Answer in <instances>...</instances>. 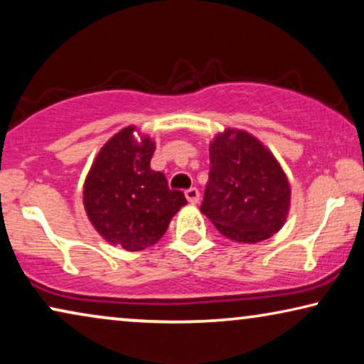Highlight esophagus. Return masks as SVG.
Returning <instances> with one entry per match:
<instances>
[{
	"label": "esophagus",
	"mask_w": 364,
	"mask_h": 364,
	"mask_svg": "<svg viewBox=\"0 0 364 364\" xmlns=\"http://www.w3.org/2000/svg\"><path fill=\"white\" fill-rule=\"evenodd\" d=\"M186 197L191 203H197L198 198H200V193H198L196 187H192V188H188V191H186Z\"/></svg>",
	"instance_id": "obj_1"
}]
</instances>
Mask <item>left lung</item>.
Segmentation results:
<instances>
[{"mask_svg":"<svg viewBox=\"0 0 364 364\" xmlns=\"http://www.w3.org/2000/svg\"><path fill=\"white\" fill-rule=\"evenodd\" d=\"M210 173L200 212L237 243H257L285 225L291 188L280 162L242 129L218 132L208 146Z\"/></svg>","mask_w":364,"mask_h":364,"instance_id":"1","label":"left lung"}]
</instances>
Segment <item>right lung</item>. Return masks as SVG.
<instances>
[{
    "label": "right lung",
    "instance_id": "1",
    "mask_svg": "<svg viewBox=\"0 0 364 364\" xmlns=\"http://www.w3.org/2000/svg\"><path fill=\"white\" fill-rule=\"evenodd\" d=\"M156 142L127 126L101 147L84 181L82 203L89 222L111 245L139 252L156 245L172 217L186 205L162 172L151 168Z\"/></svg>",
    "mask_w": 364,
    "mask_h": 364
}]
</instances>
